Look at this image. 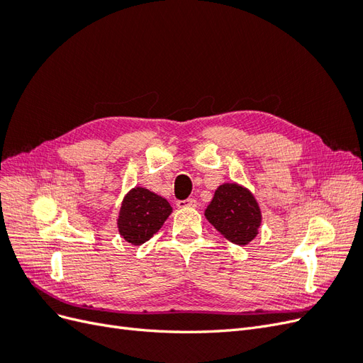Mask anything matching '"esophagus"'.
<instances>
[{
  "label": "esophagus",
  "instance_id": "esophagus-1",
  "mask_svg": "<svg viewBox=\"0 0 363 363\" xmlns=\"http://www.w3.org/2000/svg\"><path fill=\"white\" fill-rule=\"evenodd\" d=\"M196 200L195 199H188V200H179L177 201V207L180 208H188V207H196Z\"/></svg>",
  "mask_w": 363,
  "mask_h": 363
}]
</instances>
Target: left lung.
<instances>
[{
    "mask_svg": "<svg viewBox=\"0 0 363 363\" xmlns=\"http://www.w3.org/2000/svg\"><path fill=\"white\" fill-rule=\"evenodd\" d=\"M204 215L219 233L236 245L251 242L262 223L256 199L247 188L236 183L219 186Z\"/></svg>",
    "mask_w": 363,
    "mask_h": 363,
    "instance_id": "8db88e82",
    "label": "left lung"
}]
</instances>
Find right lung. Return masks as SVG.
Masks as SVG:
<instances>
[{"label": "right lung", "mask_w": 363, "mask_h": 363, "mask_svg": "<svg viewBox=\"0 0 363 363\" xmlns=\"http://www.w3.org/2000/svg\"><path fill=\"white\" fill-rule=\"evenodd\" d=\"M171 212L172 207L163 196L145 188L131 189L121 204L119 235L131 245L144 244L159 232Z\"/></svg>", "instance_id": "add662e5"}]
</instances>
